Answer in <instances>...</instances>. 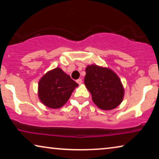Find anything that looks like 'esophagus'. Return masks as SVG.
Here are the masks:
<instances>
[{
  "label": "esophagus",
  "mask_w": 159,
  "mask_h": 159,
  "mask_svg": "<svg viewBox=\"0 0 159 159\" xmlns=\"http://www.w3.org/2000/svg\"><path fill=\"white\" fill-rule=\"evenodd\" d=\"M76 82L79 83V85H80L82 83V82H83V80H82V79H78L77 80H76Z\"/></svg>",
  "instance_id": "1"
}]
</instances>
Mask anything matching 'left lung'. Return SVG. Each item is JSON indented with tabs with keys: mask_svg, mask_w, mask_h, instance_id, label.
<instances>
[{
	"mask_svg": "<svg viewBox=\"0 0 159 159\" xmlns=\"http://www.w3.org/2000/svg\"><path fill=\"white\" fill-rule=\"evenodd\" d=\"M85 72L84 83L94 103L102 110L116 108L124 97V88L116 74L96 64L88 65Z\"/></svg>",
	"mask_w": 159,
	"mask_h": 159,
	"instance_id": "left-lung-1",
	"label": "left lung"
}]
</instances>
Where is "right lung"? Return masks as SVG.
I'll list each match as a JSON object with an SVG mask.
<instances>
[{"instance_id": "obj_1", "label": "right lung", "mask_w": 159, "mask_h": 159, "mask_svg": "<svg viewBox=\"0 0 159 159\" xmlns=\"http://www.w3.org/2000/svg\"><path fill=\"white\" fill-rule=\"evenodd\" d=\"M78 85L69 75L57 67L48 71L40 79L38 95L45 106L58 109L66 103Z\"/></svg>"}]
</instances>
